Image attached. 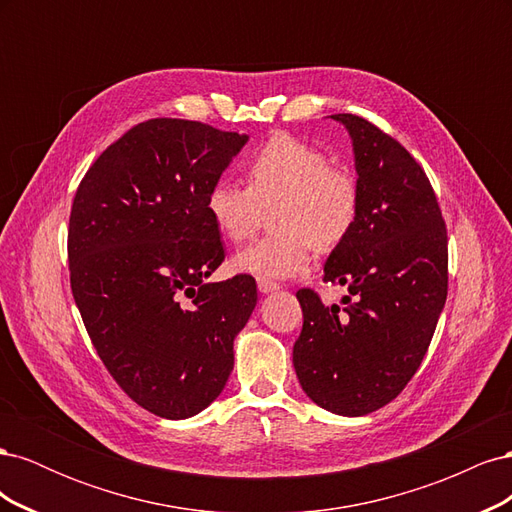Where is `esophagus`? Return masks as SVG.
<instances>
[{"instance_id": "1", "label": "esophagus", "mask_w": 512, "mask_h": 512, "mask_svg": "<svg viewBox=\"0 0 512 512\" xmlns=\"http://www.w3.org/2000/svg\"><path fill=\"white\" fill-rule=\"evenodd\" d=\"M256 284H258V290H260L262 294H269V292H275L277 288H280V284H275V282H271V280H258Z\"/></svg>"}]
</instances>
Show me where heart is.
Listing matches in <instances>:
<instances>
[{
	"label": "heart",
	"instance_id": "b5f03b06",
	"mask_svg": "<svg viewBox=\"0 0 512 512\" xmlns=\"http://www.w3.org/2000/svg\"><path fill=\"white\" fill-rule=\"evenodd\" d=\"M247 188L218 179L205 198V211L220 235L232 243L250 239L273 211L277 235L243 247L230 269L258 280L303 275L312 245L329 254L359 222L361 190L348 170L333 166L320 149L297 136L275 134L245 162Z\"/></svg>",
	"mask_w": 512,
	"mask_h": 512
}]
</instances>
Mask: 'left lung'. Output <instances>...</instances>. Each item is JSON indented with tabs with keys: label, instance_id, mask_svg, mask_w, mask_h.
<instances>
[{
	"label": "left lung",
	"instance_id": "obj_1",
	"mask_svg": "<svg viewBox=\"0 0 512 512\" xmlns=\"http://www.w3.org/2000/svg\"><path fill=\"white\" fill-rule=\"evenodd\" d=\"M361 211L352 235L331 252L324 282L344 286L342 305L301 288L303 329L292 363L307 397L342 416L393 401L431 344L448 290V239L436 192L406 147L350 113Z\"/></svg>",
	"mask_w": 512,
	"mask_h": 512
}]
</instances>
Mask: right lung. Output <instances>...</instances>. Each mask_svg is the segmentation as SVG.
I'll return each instance as SVG.
<instances>
[{
  "instance_id": "1",
  "label": "right lung",
  "mask_w": 512,
  "mask_h": 512,
  "mask_svg": "<svg viewBox=\"0 0 512 512\" xmlns=\"http://www.w3.org/2000/svg\"><path fill=\"white\" fill-rule=\"evenodd\" d=\"M245 143L200 121H143L102 151L72 203L70 286L91 344L130 399L170 421L224 391L256 307L252 275L205 282L224 262L205 198Z\"/></svg>"
}]
</instances>
